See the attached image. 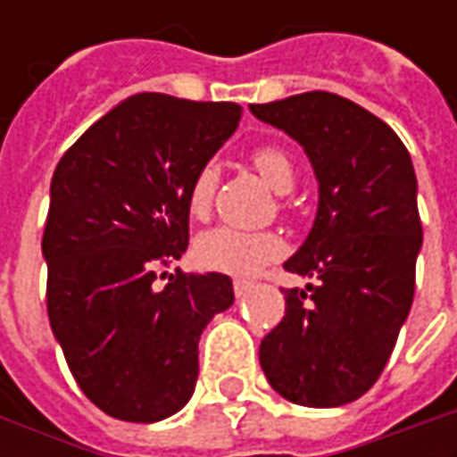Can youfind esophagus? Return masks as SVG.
<instances>
[{"mask_svg":"<svg viewBox=\"0 0 457 457\" xmlns=\"http://www.w3.org/2000/svg\"><path fill=\"white\" fill-rule=\"evenodd\" d=\"M249 290H252V282H246V279H234V292H237V297H244Z\"/></svg>","mask_w":457,"mask_h":457,"instance_id":"34e87169","label":"esophagus"}]
</instances>
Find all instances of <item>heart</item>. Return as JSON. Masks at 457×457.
I'll return each mask as SVG.
<instances>
[{
  "label": "heart",
  "instance_id": "obj_1",
  "mask_svg": "<svg viewBox=\"0 0 457 457\" xmlns=\"http://www.w3.org/2000/svg\"><path fill=\"white\" fill-rule=\"evenodd\" d=\"M252 165L272 185L277 193H290L295 185V165L290 154L274 145H262L252 152ZM219 190V167L205 165L190 178L185 190V211L193 220H205L213 211V198ZM285 252L282 238L274 231H246L237 226H216L203 231L193 244V259L205 272L249 277L279 259Z\"/></svg>",
  "mask_w": 457,
  "mask_h": 457
}]
</instances>
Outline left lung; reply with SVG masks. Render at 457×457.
I'll use <instances>...</instances> for the list:
<instances>
[{"label": "left lung", "mask_w": 457, "mask_h": 457, "mask_svg": "<svg viewBox=\"0 0 457 457\" xmlns=\"http://www.w3.org/2000/svg\"><path fill=\"white\" fill-rule=\"evenodd\" d=\"M249 109L305 147L320 185L312 231L285 262L318 285L285 290L259 361L285 399L341 407L377 384L412 307L422 246L412 160L389 124L328 91Z\"/></svg>", "instance_id": "8db88e82"}]
</instances>
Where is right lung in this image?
Segmentation results:
<instances>
[{
	"label": "right lung",
	"instance_id": "right-lung-1",
	"mask_svg": "<svg viewBox=\"0 0 457 457\" xmlns=\"http://www.w3.org/2000/svg\"><path fill=\"white\" fill-rule=\"evenodd\" d=\"M238 119L228 101L139 94L80 134L53 172L47 318L80 392L109 417L180 412L198 381L201 333L234 305L226 274L175 270L162 291L154 282L187 249L190 178Z\"/></svg>",
	"mask_w": 457,
	"mask_h": 457
}]
</instances>
